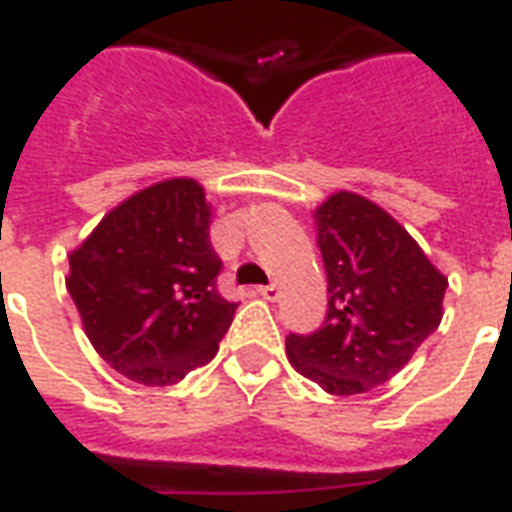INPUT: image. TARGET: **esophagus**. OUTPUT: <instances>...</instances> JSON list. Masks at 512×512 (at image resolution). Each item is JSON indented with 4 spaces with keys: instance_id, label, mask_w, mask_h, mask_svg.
I'll use <instances>...</instances> for the list:
<instances>
[{
    "instance_id": "esophagus-1",
    "label": "esophagus",
    "mask_w": 512,
    "mask_h": 512,
    "mask_svg": "<svg viewBox=\"0 0 512 512\" xmlns=\"http://www.w3.org/2000/svg\"><path fill=\"white\" fill-rule=\"evenodd\" d=\"M257 293H260V296H263V299H268V301L279 299V288L274 285V282H271V285H260V288H257Z\"/></svg>"
}]
</instances>
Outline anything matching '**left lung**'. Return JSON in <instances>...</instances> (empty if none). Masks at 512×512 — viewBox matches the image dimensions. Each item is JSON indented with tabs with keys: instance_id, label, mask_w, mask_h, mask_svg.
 <instances>
[{
	"instance_id": "8db88e82",
	"label": "left lung",
	"mask_w": 512,
	"mask_h": 512,
	"mask_svg": "<svg viewBox=\"0 0 512 512\" xmlns=\"http://www.w3.org/2000/svg\"><path fill=\"white\" fill-rule=\"evenodd\" d=\"M329 310L318 332L288 334L290 365L332 395H362L403 370L439 329L447 279L406 227L351 191L315 208Z\"/></svg>"
}]
</instances>
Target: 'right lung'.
Instances as JSON below:
<instances>
[{"label":"right lung","mask_w":512,"mask_h":512,"mask_svg":"<svg viewBox=\"0 0 512 512\" xmlns=\"http://www.w3.org/2000/svg\"><path fill=\"white\" fill-rule=\"evenodd\" d=\"M219 271L205 191L172 178L106 213L71 252L68 293L117 373L169 386L208 365L233 323L238 304L216 288Z\"/></svg>","instance_id":"obj_1"}]
</instances>
